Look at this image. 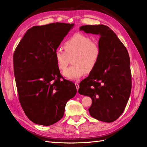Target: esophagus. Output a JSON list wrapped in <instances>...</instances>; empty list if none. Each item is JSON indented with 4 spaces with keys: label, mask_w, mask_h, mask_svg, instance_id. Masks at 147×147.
Listing matches in <instances>:
<instances>
[{
    "label": "esophagus",
    "mask_w": 147,
    "mask_h": 147,
    "mask_svg": "<svg viewBox=\"0 0 147 147\" xmlns=\"http://www.w3.org/2000/svg\"><path fill=\"white\" fill-rule=\"evenodd\" d=\"M76 84V89H77V92H78V89H79V84H78L77 82H76V84Z\"/></svg>",
    "instance_id": "1"
}]
</instances>
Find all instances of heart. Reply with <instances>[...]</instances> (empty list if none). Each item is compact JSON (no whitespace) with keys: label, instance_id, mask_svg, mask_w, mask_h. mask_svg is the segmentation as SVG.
<instances>
[{"label":"heart","instance_id":"1","mask_svg":"<svg viewBox=\"0 0 147 147\" xmlns=\"http://www.w3.org/2000/svg\"><path fill=\"white\" fill-rule=\"evenodd\" d=\"M65 49L58 48L54 53L57 67L60 70L67 68L71 59V66L65 70L63 75L70 80H77L86 73H90L96 67L101 55L100 44L84 34H75L63 44Z\"/></svg>","mask_w":147,"mask_h":147}]
</instances>
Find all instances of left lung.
<instances>
[{
	"mask_svg": "<svg viewBox=\"0 0 147 147\" xmlns=\"http://www.w3.org/2000/svg\"><path fill=\"white\" fill-rule=\"evenodd\" d=\"M80 30L100 35L101 55L96 67L80 82L79 93L92 99L89 112L92 117L105 122H113L123 113L131 94L128 52L109 26L84 25Z\"/></svg>",
	"mask_w": 147,
	"mask_h": 147,
	"instance_id": "8db88e82",
	"label": "left lung"
}]
</instances>
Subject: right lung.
Listing matches in <instances>:
<instances>
[{
	"mask_svg": "<svg viewBox=\"0 0 147 147\" xmlns=\"http://www.w3.org/2000/svg\"><path fill=\"white\" fill-rule=\"evenodd\" d=\"M74 25L53 23L33 26L15 49L14 74L19 101L35 124L47 126L59 121L67 101L76 94L75 84L63 79L54 59L55 50Z\"/></svg>",
	"mask_w": 147,
	"mask_h": 147,
	"instance_id": "obj_1",
	"label": "right lung"
}]
</instances>
